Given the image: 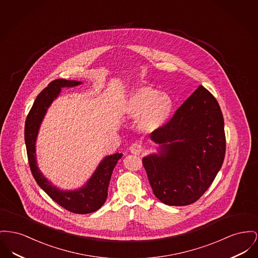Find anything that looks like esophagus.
Masks as SVG:
<instances>
[{
  "label": "esophagus",
  "instance_id": "obj_1",
  "mask_svg": "<svg viewBox=\"0 0 258 258\" xmlns=\"http://www.w3.org/2000/svg\"><path fill=\"white\" fill-rule=\"evenodd\" d=\"M141 150H142V147H141V145L138 144V143H134V144H132L131 147H130V151L132 152L133 154H135V155L140 154Z\"/></svg>",
  "mask_w": 258,
  "mask_h": 258
}]
</instances>
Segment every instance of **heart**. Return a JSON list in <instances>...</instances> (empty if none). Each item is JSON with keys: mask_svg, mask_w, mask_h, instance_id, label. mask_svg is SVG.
Wrapping results in <instances>:
<instances>
[{"mask_svg": "<svg viewBox=\"0 0 258 258\" xmlns=\"http://www.w3.org/2000/svg\"><path fill=\"white\" fill-rule=\"evenodd\" d=\"M171 110L170 96L151 87H141L133 91L122 106V112L128 118H140L138 127L144 133H153L162 127Z\"/></svg>", "mask_w": 258, "mask_h": 258, "instance_id": "heart-1", "label": "heart"}]
</instances>
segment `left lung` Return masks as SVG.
Instances as JSON below:
<instances>
[{"instance_id": "left-lung-1", "label": "left lung", "mask_w": 258, "mask_h": 258, "mask_svg": "<svg viewBox=\"0 0 258 258\" xmlns=\"http://www.w3.org/2000/svg\"><path fill=\"white\" fill-rule=\"evenodd\" d=\"M159 154L142 159L153 193L168 206L195 203L222 167L224 120L214 96L199 86L173 117L150 135Z\"/></svg>"}]
</instances>
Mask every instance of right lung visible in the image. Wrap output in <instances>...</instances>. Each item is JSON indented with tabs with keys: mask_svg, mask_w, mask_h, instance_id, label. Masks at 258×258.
Instances as JSON below:
<instances>
[{
	"mask_svg": "<svg viewBox=\"0 0 258 258\" xmlns=\"http://www.w3.org/2000/svg\"><path fill=\"white\" fill-rule=\"evenodd\" d=\"M81 84L82 82L63 79L54 80L49 83L34 101L25 121L24 137L31 171L38 185L65 210L79 214H86L96 212L105 203L113 169L121 159L122 154L116 153L106 156L96 167L89 181H87L82 188L74 191L60 190L52 185L41 172L36 160V140L47 108L59 95L61 88H73Z\"/></svg>",
	"mask_w": 258,
	"mask_h": 258,
	"instance_id": "obj_1",
	"label": "right lung"
}]
</instances>
